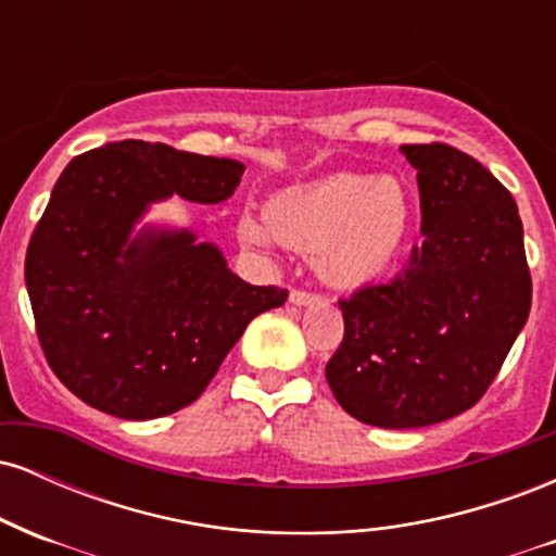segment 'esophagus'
I'll return each instance as SVG.
<instances>
[{"instance_id": "obj_1", "label": "esophagus", "mask_w": 556, "mask_h": 556, "mask_svg": "<svg viewBox=\"0 0 556 556\" xmlns=\"http://www.w3.org/2000/svg\"><path fill=\"white\" fill-rule=\"evenodd\" d=\"M316 300H318L316 292L300 290V287H295V290L290 292V303L292 305H308V303H316Z\"/></svg>"}]
</instances>
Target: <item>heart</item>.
Segmentation results:
<instances>
[{
    "label": "heart",
    "mask_w": 556,
    "mask_h": 556,
    "mask_svg": "<svg viewBox=\"0 0 556 556\" xmlns=\"http://www.w3.org/2000/svg\"><path fill=\"white\" fill-rule=\"evenodd\" d=\"M413 201L397 177L334 175L274 195L264 208L271 238L316 258L337 287H358L384 274L410 229ZM242 240L261 245L266 229L240 222Z\"/></svg>",
    "instance_id": "heart-1"
}]
</instances>
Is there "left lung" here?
Wrapping results in <instances>:
<instances>
[{
    "label": "left lung",
    "instance_id": "left-lung-1",
    "mask_svg": "<svg viewBox=\"0 0 556 556\" xmlns=\"http://www.w3.org/2000/svg\"><path fill=\"white\" fill-rule=\"evenodd\" d=\"M400 151L418 169L424 242L394 279L340 298L344 337L327 363L344 413L381 429L442 424L473 407L533 295L509 190L446 143Z\"/></svg>",
    "mask_w": 556,
    "mask_h": 556
}]
</instances>
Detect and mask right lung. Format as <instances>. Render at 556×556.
I'll return each mask as SVG.
<instances>
[{"mask_svg": "<svg viewBox=\"0 0 556 556\" xmlns=\"http://www.w3.org/2000/svg\"><path fill=\"white\" fill-rule=\"evenodd\" d=\"M242 164L117 140L67 164L30 235L25 287L38 344L75 397L127 420L162 418L201 397L282 287L242 282L212 242L140 232L151 201L172 193L219 203Z\"/></svg>", "mask_w": 556, "mask_h": 556, "instance_id": "right-lung-1", "label": "right lung"}]
</instances>
